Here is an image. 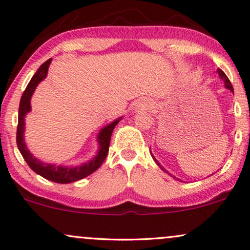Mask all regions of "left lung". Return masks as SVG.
Wrapping results in <instances>:
<instances>
[{
  "instance_id": "left-lung-1",
  "label": "left lung",
  "mask_w": 250,
  "mask_h": 250,
  "mask_svg": "<svg viewBox=\"0 0 250 250\" xmlns=\"http://www.w3.org/2000/svg\"><path fill=\"white\" fill-rule=\"evenodd\" d=\"M218 72H219V75H220V78H221L222 79V80L224 81V84H226V88H228V89H229V90H231V91H232L233 92V88H232V84H231V82H230V80H229V79H228V77H227V75H226V73H224V72L222 71V70H220V68H219V70H218ZM152 157H153V155H152ZM153 160L155 161V162H157V165L159 166V167H160L162 170H164V171L165 172H168L167 171V170H166V169H164V168H162L161 167V166H160V164H159V162L157 161V160H155V158L153 157ZM169 173V172H168ZM169 175H170V173H169ZM170 176H171V175H170ZM171 177H173V176H171ZM173 178H176V177H173Z\"/></svg>"
}]
</instances>
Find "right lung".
Masks as SVG:
<instances>
[{
	"label": "right lung",
	"mask_w": 250,
	"mask_h": 250,
	"mask_svg": "<svg viewBox=\"0 0 250 250\" xmlns=\"http://www.w3.org/2000/svg\"><path fill=\"white\" fill-rule=\"evenodd\" d=\"M50 62H52V59L47 60L45 63H42L41 65V67L38 68L37 72L34 74V77L31 78L30 82L28 83L27 88L23 91L22 97H21L20 104H19V116H18L17 146L29 167L34 170L36 173H38V175H41L46 179L52 180L54 183L68 184V183L77 182V180H80L82 178H85L86 176L91 175L92 172H95L96 170L103 165V162L107 157L108 150H109L111 133H113L115 126L117 125V123L119 122V119L113 122L111 124L101 129L98 135V142L100 146L99 152L90 162H86L84 165L72 168V167H61V166L44 164V162L39 161L38 159L34 158V155H32L27 149L26 143H24L23 141L24 116H26L28 111L31 110V107H30L31 96L32 93H34L38 83L46 78Z\"/></svg>",
	"instance_id": "1"
}]
</instances>
